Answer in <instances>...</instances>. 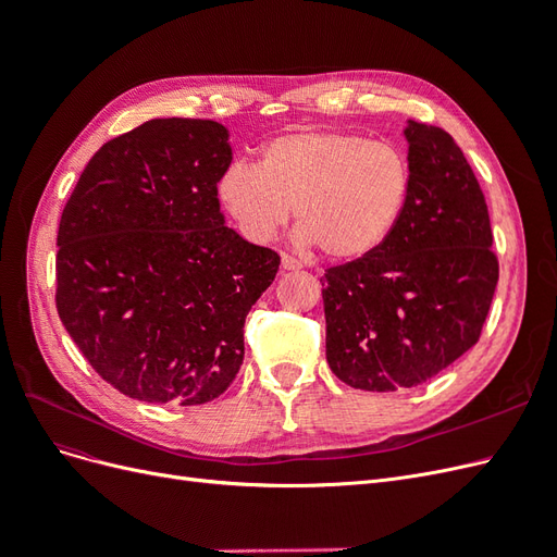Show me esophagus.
Masks as SVG:
<instances>
[{
    "label": "esophagus",
    "instance_id": "obj_1",
    "mask_svg": "<svg viewBox=\"0 0 557 557\" xmlns=\"http://www.w3.org/2000/svg\"><path fill=\"white\" fill-rule=\"evenodd\" d=\"M281 267L285 272H297V269H301V262L295 260L293 256H281Z\"/></svg>",
    "mask_w": 557,
    "mask_h": 557
}]
</instances>
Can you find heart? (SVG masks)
I'll return each mask as SVG.
<instances>
[{
    "mask_svg": "<svg viewBox=\"0 0 557 557\" xmlns=\"http://www.w3.org/2000/svg\"><path fill=\"white\" fill-rule=\"evenodd\" d=\"M411 193V164L391 141L305 129L269 139L258 166L232 162L215 183L246 239L264 244L295 207L301 244L332 260H360L387 242Z\"/></svg>",
    "mask_w": 557,
    "mask_h": 557,
    "instance_id": "b5f03b06",
    "label": "heart"
}]
</instances>
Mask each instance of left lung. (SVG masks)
<instances>
[{
  "label": "left lung",
  "mask_w": 557,
  "mask_h": 557,
  "mask_svg": "<svg viewBox=\"0 0 557 557\" xmlns=\"http://www.w3.org/2000/svg\"><path fill=\"white\" fill-rule=\"evenodd\" d=\"M411 193L395 232L320 278L327 364L369 393L430 381L479 342L499 267L485 197L442 127L407 121Z\"/></svg>",
  "instance_id": "left-lung-1"
}]
</instances>
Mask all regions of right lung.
Segmentation results:
<instances>
[{
  "label": "right lung",
  "instance_id": "right-lung-1",
  "mask_svg": "<svg viewBox=\"0 0 557 557\" xmlns=\"http://www.w3.org/2000/svg\"><path fill=\"white\" fill-rule=\"evenodd\" d=\"M215 121L156 117L107 141L58 230L64 330L95 372L150 404H205L244 362V323L281 258L225 225Z\"/></svg>",
  "mask_w": 557,
  "mask_h": 557
}]
</instances>
